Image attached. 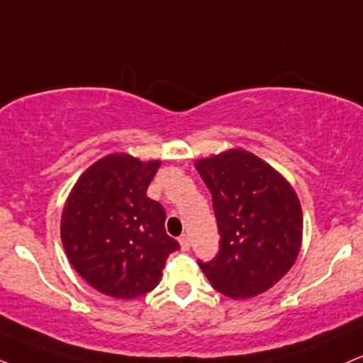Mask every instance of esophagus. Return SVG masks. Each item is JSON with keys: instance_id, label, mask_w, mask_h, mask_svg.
Listing matches in <instances>:
<instances>
[{"instance_id": "obj_1", "label": "esophagus", "mask_w": 363, "mask_h": 363, "mask_svg": "<svg viewBox=\"0 0 363 363\" xmlns=\"http://www.w3.org/2000/svg\"><path fill=\"white\" fill-rule=\"evenodd\" d=\"M178 242H180L183 250H189L190 249V237L189 235H182L180 239H178Z\"/></svg>"}]
</instances>
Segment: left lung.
I'll use <instances>...</instances> for the list:
<instances>
[{"label":"left lung","mask_w":363,"mask_h":363,"mask_svg":"<svg viewBox=\"0 0 363 363\" xmlns=\"http://www.w3.org/2000/svg\"><path fill=\"white\" fill-rule=\"evenodd\" d=\"M213 200L220 250L200 262L208 283L234 299L271 289L296 262L303 242L301 203L269 163L234 147L195 161Z\"/></svg>","instance_id":"8db88e82"}]
</instances>
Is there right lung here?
Masks as SVG:
<instances>
[{
    "label": "right lung",
    "mask_w": 363,
    "mask_h": 363,
    "mask_svg": "<svg viewBox=\"0 0 363 363\" xmlns=\"http://www.w3.org/2000/svg\"><path fill=\"white\" fill-rule=\"evenodd\" d=\"M161 160L111 153L79 177L62 210L60 237L75 271L107 296L134 299L158 286L180 244L163 205L146 195Z\"/></svg>",
    "instance_id": "obj_1"
}]
</instances>
